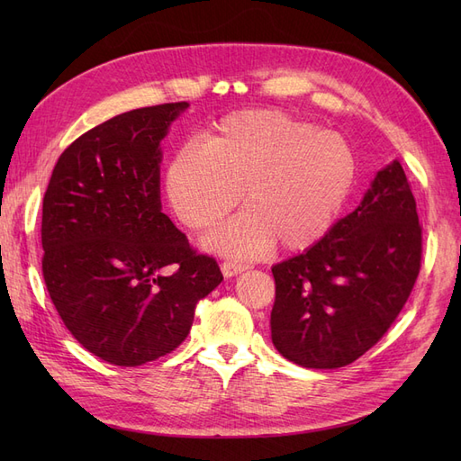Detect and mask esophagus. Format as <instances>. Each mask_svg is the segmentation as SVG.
<instances>
[{"mask_svg": "<svg viewBox=\"0 0 461 461\" xmlns=\"http://www.w3.org/2000/svg\"><path fill=\"white\" fill-rule=\"evenodd\" d=\"M221 269H222V275H225V276H234V275H239V273L249 269V265L248 263H239V261H225L221 265Z\"/></svg>", "mask_w": 461, "mask_h": 461, "instance_id": "34e87169", "label": "esophagus"}]
</instances>
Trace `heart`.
<instances>
[{"mask_svg":"<svg viewBox=\"0 0 461 461\" xmlns=\"http://www.w3.org/2000/svg\"><path fill=\"white\" fill-rule=\"evenodd\" d=\"M356 176L342 136L315 131L283 111L246 109L178 148L167 165L165 192L176 219L209 230L244 200L246 209L209 236L221 254L249 258L271 242L296 252L323 239Z\"/></svg>","mask_w":461,"mask_h":461,"instance_id":"heart-1","label":"heart"}]
</instances>
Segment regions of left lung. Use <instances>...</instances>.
Segmentation results:
<instances>
[{
	"label": "left lung",
	"mask_w": 461,
	"mask_h": 461,
	"mask_svg": "<svg viewBox=\"0 0 461 461\" xmlns=\"http://www.w3.org/2000/svg\"><path fill=\"white\" fill-rule=\"evenodd\" d=\"M421 254L415 198L394 161L323 239L273 265L278 354L310 369H337L364 356L406 305Z\"/></svg>",
	"instance_id": "1"
}]
</instances>
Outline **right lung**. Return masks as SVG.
Here are the masks:
<instances>
[{"mask_svg":"<svg viewBox=\"0 0 461 461\" xmlns=\"http://www.w3.org/2000/svg\"><path fill=\"white\" fill-rule=\"evenodd\" d=\"M186 102L127 111L78 136L41 205V273L73 337L107 364L171 354L221 281L161 213L159 142Z\"/></svg>","mask_w":461,"mask_h":461,"instance_id":"1","label":"right lung"}]
</instances>
